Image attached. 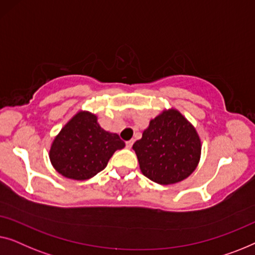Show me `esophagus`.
I'll list each match as a JSON object with an SVG mask.
<instances>
[{
  "instance_id": "esophagus-1",
  "label": "esophagus",
  "mask_w": 255,
  "mask_h": 255,
  "mask_svg": "<svg viewBox=\"0 0 255 255\" xmlns=\"http://www.w3.org/2000/svg\"><path fill=\"white\" fill-rule=\"evenodd\" d=\"M132 144H134V139H129V141L126 142V146H127V148H131Z\"/></svg>"
}]
</instances>
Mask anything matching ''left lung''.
I'll return each mask as SVG.
<instances>
[{
	"mask_svg": "<svg viewBox=\"0 0 255 255\" xmlns=\"http://www.w3.org/2000/svg\"><path fill=\"white\" fill-rule=\"evenodd\" d=\"M132 149L146 178L171 185L184 180L195 170L201 142L195 128L178 111L171 110L150 121Z\"/></svg>",
	"mask_w": 255,
	"mask_h": 255,
	"instance_id": "left-lung-1",
	"label": "left lung"
}]
</instances>
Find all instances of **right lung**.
<instances>
[{
    "instance_id": "add662e5",
    "label": "right lung",
    "mask_w": 255,
    "mask_h": 255,
    "mask_svg": "<svg viewBox=\"0 0 255 255\" xmlns=\"http://www.w3.org/2000/svg\"><path fill=\"white\" fill-rule=\"evenodd\" d=\"M124 146L119 135L99 126L96 116L80 112L56 136L49 158L63 177L85 180L103 171L114 151Z\"/></svg>"
}]
</instances>
